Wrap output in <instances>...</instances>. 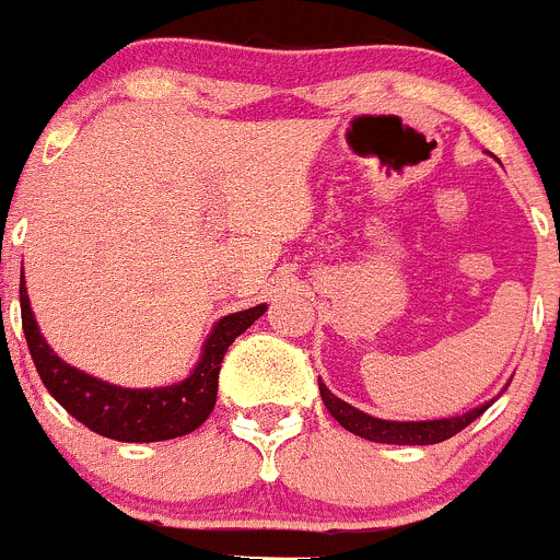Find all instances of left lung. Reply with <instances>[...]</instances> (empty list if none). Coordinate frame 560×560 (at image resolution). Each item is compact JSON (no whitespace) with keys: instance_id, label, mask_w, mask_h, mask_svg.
<instances>
[{"instance_id":"8db88e82","label":"left lung","mask_w":560,"mask_h":560,"mask_svg":"<svg viewBox=\"0 0 560 560\" xmlns=\"http://www.w3.org/2000/svg\"><path fill=\"white\" fill-rule=\"evenodd\" d=\"M322 400H325L327 411L347 428L349 433L360 439H369V442L380 444H439L453 439L455 433H460L463 428L471 425L490 404L479 406V409L466 411L460 417H450V420H428V422H389V420H376V417L365 415V411L354 409L347 400L336 398L325 385L319 382Z\"/></svg>"}]
</instances>
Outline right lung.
Here are the masks:
<instances>
[{
	"instance_id": "add662e5",
	"label": "right lung",
	"mask_w": 560,
	"mask_h": 560,
	"mask_svg": "<svg viewBox=\"0 0 560 560\" xmlns=\"http://www.w3.org/2000/svg\"><path fill=\"white\" fill-rule=\"evenodd\" d=\"M262 314L265 306H254L219 319L202 347L200 363L180 385L127 389L94 380L50 352L37 330L24 276H21V325H24L30 354L45 389L89 431L116 439V442H165V439L186 436L200 428L217 404L224 352Z\"/></svg>"
}]
</instances>
